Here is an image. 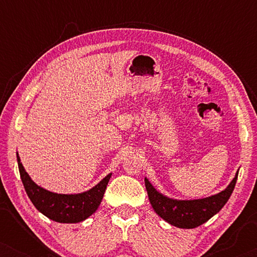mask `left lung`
I'll return each mask as SVG.
<instances>
[{
    "mask_svg": "<svg viewBox=\"0 0 257 257\" xmlns=\"http://www.w3.org/2000/svg\"><path fill=\"white\" fill-rule=\"evenodd\" d=\"M237 174L238 172L224 191L208 198L198 200H174L167 198L158 192L146 178L145 186L151 205L161 219L178 228L191 229L201 226L216 213H219L221 208L226 205L234 191Z\"/></svg>",
    "mask_w": 257,
    "mask_h": 257,
    "instance_id": "left-lung-1",
    "label": "left lung"
}]
</instances>
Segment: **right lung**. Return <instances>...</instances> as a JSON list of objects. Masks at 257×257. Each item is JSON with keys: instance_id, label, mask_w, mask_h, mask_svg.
<instances>
[{"instance_id": "right-lung-1", "label": "right lung", "mask_w": 257, "mask_h": 257, "mask_svg": "<svg viewBox=\"0 0 257 257\" xmlns=\"http://www.w3.org/2000/svg\"><path fill=\"white\" fill-rule=\"evenodd\" d=\"M20 175L24 189L34 206L49 219L61 223H77L92 215L103 200L111 173L90 191L79 194H57L40 187L24 170L17 153Z\"/></svg>"}]
</instances>
